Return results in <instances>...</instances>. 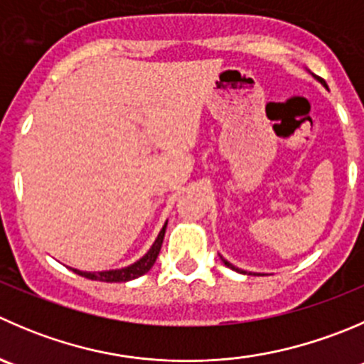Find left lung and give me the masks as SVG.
<instances>
[{
    "mask_svg": "<svg viewBox=\"0 0 364 364\" xmlns=\"http://www.w3.org/2000/svg\"><path fill=\"white\" fill-rule=\"evenodd\" d=\"M318 81H320V83H322V85H326V81H323V80H320V77H318ZM222 261H224V264H225V267H229V268H232V270H236V272H240V274H247V272H245V270H240V268H236V267H232V264H231V263H229V261H225V259H224V257H222ZM249 274H250V272H249Z\"/></svg>",
    "mask_w": 364,
    "mask_h": 364,
    "instance_id": "obj_1",
    "label": "left lung"
}]
</instances>
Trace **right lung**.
<instances>
[{
    "label": "right lung",
    "instance_id": "1",
    "mask_svg": "<svg viewBox=\"0 0 364 364\" xmlns=\"http://www.w3.org/2000/svg\"><path fill=\"white\" fill-rule=\"evenodd\" d=\"M165 229H167V222H165V225L161 228L160 235H158V238L154 240L153 247L147 250L146 256H142L139 261H135L133 264H129V267L117 268V270H105V272H81V270H76V268H73V272H76L77 276L87 277V279L103 281V283H126V281L136 279V277L144 276V274H147V272L153 268L154 261H156L158 254H160L161 243H164Z\"/></svg>",
    "mask_w": 364,
    "mask_h": 364
}]
</instances>
